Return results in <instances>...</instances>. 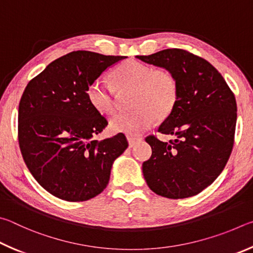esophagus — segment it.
I'll return each mask as SVG.
<instances>
[{
	"instance_id": "esophagus-1",
	"label": "esophagus",
	"mask_w": 253,
	"mask_h": 253,
	"mask_svg": "<svg viewBox=\"0 0 253 253\" xmlns=\"http://www.w3.org/2000/svg\"><path fill=\"white\" fill-rule=\"evenodd\" d=\"M126 139H127V142H129L130 148L134 147L136 142H139V141H141V138H136V136H130V135H127Z\"/></svg>"
}]
</instances>
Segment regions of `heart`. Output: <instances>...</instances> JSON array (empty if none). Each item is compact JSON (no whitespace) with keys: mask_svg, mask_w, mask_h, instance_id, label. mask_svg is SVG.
Segmentation results:
<instances>
[{"mask_svg":"<svg viewBox=\"0 0 253 253\" xmlns=\"http://www.w3.org/2000/svg\"><path fill=\"white\" fill-rule=\"evenodd\" d=\"M113 86L95 80L86 90L88 103L96 112L112 114L117 109V91L133 90V110L121 112L111 120L109 127L114 133L139 135L152 126L156 118L163 120L174 110L179 97V84L173 73L156 70L138 60H126L111 72Z\"/></svg>","mask_w":253,"mask_h":253,"instance_id":"heart-1","label":"heart"}]
</instances>
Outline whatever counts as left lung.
<instances>
[{
  "label": "left lung",
  "mask_w": 253,
  "mask_h": 253,
  "mask_svg": "<svg viewBox=\"0 0 253 253\" xmlns=\"http://www.w3.org/2000/svg\"><path fill=\"white\" fill-rule=\"evenodd\" d=\"M136 57L170 71L179 84L178 103L158 130L175 139L145 138L152 154L142 165L144 179L161 197L196 196L218 178L231 154L236 97L213 65L188 51L167 48Z\"/></svg>",
  "instance_id": "left-lung-1"
}]
</instances>
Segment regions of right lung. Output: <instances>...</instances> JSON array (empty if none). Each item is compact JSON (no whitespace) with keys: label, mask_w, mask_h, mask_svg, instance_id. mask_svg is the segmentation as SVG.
Returning a JSON list of instances; mask_svg holds the SVG:
<instances>
[{"label":"right lung","mask_w":253,"mask_h":253,"mask_svg":"<svg viewBox=\"0 0 253 253\" xmlns=\"http://www.w3.org/2000/svg\"><path fill=\"white\" fill-rule=\"evenodd\" d=\"M126 56L73 51L28 83L19 104L17 138L26 167L48 193L86 201L106 188L113 161L127 148L126 135L93 139L108 126L88 103L86 90Z\"/></svg>","instance_id":"right-lung-1"}]
</instances>
